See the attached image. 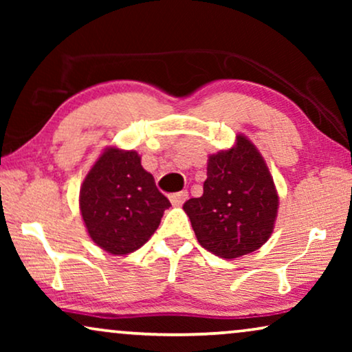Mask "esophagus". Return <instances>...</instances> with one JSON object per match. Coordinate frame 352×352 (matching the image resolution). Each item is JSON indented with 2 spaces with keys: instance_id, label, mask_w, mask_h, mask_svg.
<instances>
[{
  "instance_id": "obj_1",
  "label": "esophagus",
  "mask_w": 352,
  "mask_h": 352,
  "mask_svg": "<svg viewBox=\"0 0 352 352\" xmlns=\"http://www.w3.org/2000/svg\"><path fill=\"white\" fill-rule=\"evenodd\" d=\"M187 195H189V194H187L186 190H182V192H177V194H173L170 197V200H171L173 205H182L187 200Z\"/></svg>"
}]
</instances>
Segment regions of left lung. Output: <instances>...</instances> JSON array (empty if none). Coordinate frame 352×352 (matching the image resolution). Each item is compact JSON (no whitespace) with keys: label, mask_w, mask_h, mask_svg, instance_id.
I'll use <instances>...</instances> for the list:
<instances>
[{"label":"left lung","mask_w":352,"mask_h":352,"mask_svg":"<svg viewBox=\"0 0 352 352\" xmlns=\"http://www.w3.org/2000/svg\"><path fill=\"white\" fill-rule=\"evenodd\" d=\"M278 197L261 153L245 136L229 151L208 158L204 195L184 204L201 247L232 259L271 237Z\"/></svg>","instance_id":"1"}]
</instances>
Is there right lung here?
I'll list each match as a JSON object with an SVG mask.
<instances>
[{
  "mask_svg": "<svg viewBox=\"0 0 352 352\" xmlns=\"http://www.w3.org/2000/svg\"><path fill=\"white\" fill-rule=\"evenodd\" d=\"M171 204L134 151L110 147L91 168L80 190V210L96 245L112 254L141 248Z\"/></svg>",
  "mask_w": 352,
  "mask_h": 352,
  "instance_id": "obj_1",
  "label": "right lung"
}]
</instances>
